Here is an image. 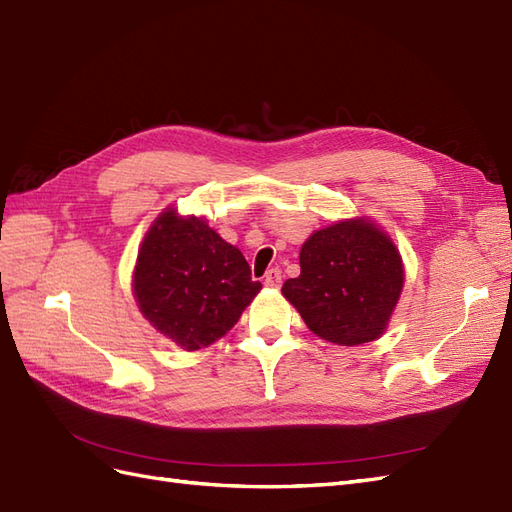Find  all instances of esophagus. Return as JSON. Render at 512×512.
<instances>
[{
	"instance_id": "34e87169",
	"label": "esophagus",
	"mask_w": 512,
	"mask_h": 512,
	"mask_svg": "<svg viewBox=\"0 0 512 512\" xmlns=\"http://www.w3.org/2000/svg\"><path fill=\"white\" fill-rule=\"evenodd\" d=\"M281 281H283V276H281V270H279V268L268 270L266 276H264V283H266L268 287H281Z\"/></svg>"
}]
</instances>
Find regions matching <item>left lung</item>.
Instances as JSON below:
<instances>
[{"label":"left lung","instance_id":"left-lung-1","mask_svg":"<svg viewBox=\"0 0 512 512\" xmlns=\"http://www.w3.org/2000/svg\"><path fill=\"white\" fill-rule=\"evenodd\" d=\"M403 283L399 248L358 216L311 233L300 248V276L281 291L319 339L354 347L386 332Z\"/></svg>","mask_w":512,"mask_h":512}]
</instances>
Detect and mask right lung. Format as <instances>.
I'll list each match as a JSON object with an SVG mask.
<instances>
[{
    "instance_id": "add662e5",
    "label": "right lung",
    "mask_w": 512,
    "mask_h": 512,
    "mask_svg": "<svg viewBox=\"0 0 512 512\" xmlns=\"http://www.w3.org/2000/svg\"><path fill=\"white\" fill-rule=\"evenodd\" d=\"M259 289L240 248L199 216H180L169 206L139 246L133 272L139 311L186 352L225 337Z\"/></svg>"
}]
</instances>
